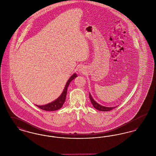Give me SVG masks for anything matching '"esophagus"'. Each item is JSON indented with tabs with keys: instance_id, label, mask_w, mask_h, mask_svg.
I'll return each mask as SVG.
<instances>
[{
	"instance_id": "1",
	"label": "esophagus",
	"mask_w": 156,
	"mask_h": 156,
	"mask_svg": "<svg viewBox=\"0 0 156 156\" xmlns=\"http://www.w3.org/2000/svg\"><path fill=\"white\" fill-rule=\"evenodd\" d=\"M80 71L81 72V73H83V70L82 68H81V69H80Z\"/></svg>"
}]
</instances>
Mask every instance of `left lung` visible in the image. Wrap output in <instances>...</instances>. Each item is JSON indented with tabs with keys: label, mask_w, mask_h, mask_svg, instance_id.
Here are the masks:
<instances>
[{
	"label": "left lung",
	"mask_w": 156,
	"mask_h": 156,
	"mask_svg": "<svg viewBox=\"0 0 156 156\" xmlns=\"http://www.w3.org/2000/svg\"><path fill=\"white\" fill-rule=\"evenodd\" d=\"M89 99L90 100L91 103L93 105L94 107L98 111H111L113 109L116 108V106L115 107H105V106H102V105L98 104L97 102H95L94 101V99L92 98V97H91L90 94H89Z\"/></svg>",
	"instance_id": "1"
}]
</instances>
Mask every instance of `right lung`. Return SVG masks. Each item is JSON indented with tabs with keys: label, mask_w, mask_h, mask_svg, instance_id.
I'll list each match as a JSON object with an SVG mask.
<instances>
[{
	"label": "right lung",
	"mask_w": 156,
	"mask_h": 156,
	"mask_svg": "<svg viewBox=\"0 0 156 156\" xmlns=\"http://www.w3.org/2000/svg\"><path fill=\"white\" fill-rule=\"evenodd\" d=\"M76 76H77L76 74H74L70 77V78L69 79V80L66 83V85L63 90V92L62 93L61 96L57 99H56L55 101H54L51 103L47 104L45 105H42V106L36 105L37 107H38L40 109H41L42 110L46 111H54L58 110L62 106L63 104H64V102L66 99V95H67V88H68L69 84Z\"/></svg>",
	"instance_id": "obj_1"
}]
</instances>
